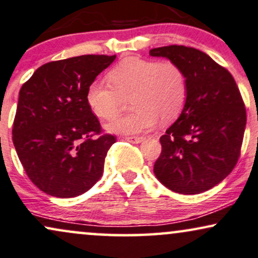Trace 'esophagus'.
<instances>
[{
    "label": "esophagus",
    "instance_id": "34e87169",
    "mask_svg": "<svg viewBox=\"0 0 258 258\" xmlns=\"http://www.w3.org/2000/svg\"><path fill=\"white\" fill-rule=\"evenodd\" d=\"M125 139L127 142L133 143V144H139V143H142L145 138L144 137H126Z\"/></svg>",
    "mask_w": 258,
    "mask_h": 258
}]
</instances>
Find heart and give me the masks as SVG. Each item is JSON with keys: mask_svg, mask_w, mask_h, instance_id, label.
<instances>
[{"mask_svg": "<svg viewBox=\"0 0 258 258\" xmlns=\"http://www.w3.org/2000/svg\"><path fill=\"white\" fill-rule=\"evenodd\" d=\"M108 80H94L86 89V103L99 119H111L119 113L122 98H131L126 115L117 116L105 125L115 135H139L157 123L175 120L187 98V79L182 68L173 61L159 62L141 57H127L108 72Z\"/></svg>", "mask_w": 258, "mask_h": 258, "instance_id": "1", "label": "heart"}]
</instances>
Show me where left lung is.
I'll return each mask as SVG.
<instances>
[{"instance_id": "obj_1", "label": "left lung", "mask_w": 258, "mask_h": 258, "mask_svg": "<svg viewBox=\"0 0 258 258\" xmlns=\"http://www.w3.org/2000/svg\"><path fill=\"white\" fill-rule=\"evenodd\" d=\"M149 55L175 62L187 79L184 109L160 138L155 175L176 194L210 190L233 170L240 154L246 111L235 80L198 49L161 46Z\"/></svg>"}]
</instances>
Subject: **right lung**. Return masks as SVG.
<instances>
[{"label": "right lung", "mask_w": 258, "mask_h": 258, "mask_svg": "<svg viewBox=\"0 0 258 258\" xmlns=\"http://www.w3.org/2000/svg\"><path fill=\"white\" fill-rule=\"evenodd\" d=\"M116 55H82L40 66L21 86L13 143L25 172L54 197L83 195L102 176L115 137L86 103V89Z\"/></svg>", "instance_id": "1"}]
</instances>
